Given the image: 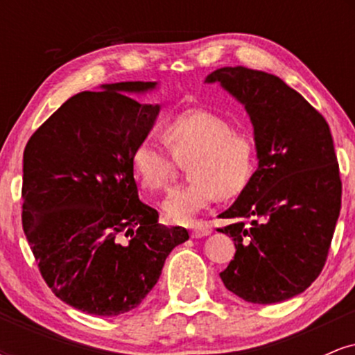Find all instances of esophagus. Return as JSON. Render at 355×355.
Segmentation results:
<instances>
[{
	"mask_svg": "<svg viewBox=\"0 0 355 355\" xmlns=\"http://www.w3.org/2000/svg\"><path fill=\"white\" fill-rule=\"evenodd\" d=\"M211 232V225L209 223H197V225L191 227V237L198 239V237H205Z\"/></svg>",
	"mask_w": 355,
	"mask_h": 355,
	"instance_id": "esophagus-1",
	"label": "esophagus"
}]
</instances>
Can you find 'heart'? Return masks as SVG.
Returning <instances> with one entry per match:
<instances>
[{
    "label": "heart",
    "instance_id": "b5f03b06",
    "mask_svg": "<svg viewBox=\"0 0 355 355\" xmlns=\"http://www.w3.org/2000/svg\"><path fill=\"white\" fill-rule=\"evenodd\" d=\"M165 146L146 137L132 152V170L144 189L168 187L178 162H189L190 182L168 191L165 215L178 223H191L218 195L239 193L250 180L255 166V144L247 133L234 130L227 118L203 108L178 113L164 125Z\"/></svg>",
    "mask_w": 355,
    "mask_h": 355
}]
</instances>
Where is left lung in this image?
<instances>
[{
  "instance_id": "left-lung-1",
  "label": "left lung",
  "mask_w": 355,
  "mask_h": 355,
  "mask_svg": "<svg viewBox=\"0 0 355 355\" xmlns=\"http://www.w3.org/2000/svg\"><path fill=\"white\" fill-rule=\"evenodd\" d=\"M245 105L259 168L218 217L235 243L220 279L252 304L299 295L320 275L340 214L342 182L325 118L279 76L243 67L207 76Z\"/></svg>"
}]
</instances>
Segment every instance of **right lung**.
Wrapping results in <instances>:
<instances>
[{
    "label": "right lung",
    "mask_w": 355,
    "mask_h": 355,
    "mask_svg": "<svg viewBox=\"0 0 355 355\" xmlns=\"http://www.w3.org/2000/svg\"><path fill=\"white\" fill-rule=\"evenodd\" d=\"M155 85L123 81L81 92L24 146V235L53 294L81 312L110 317L138 307L170 252L189 240L183 227L158 223L133 178L132 152L160 107L126 93Z\"/></svg>",
    "instance_id": "1"
}]
</instances>
